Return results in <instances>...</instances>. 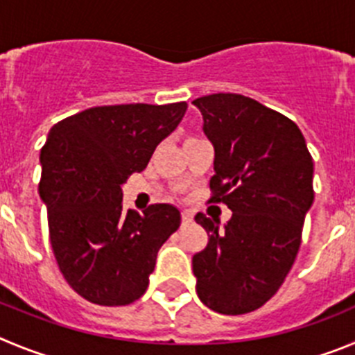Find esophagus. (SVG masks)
Returning <instances> with one entry per match:
<instances>
[{"instance_id":"34e87169","label":"esophagus","mask_w":355,"mask_h":355,"mask_svg":"<svg viewBox=\"0 0 355 355\" xmlns=\"http://www.w3.org/2000/svg\"><path fill=\"white\" fill-rule=\"evenodd\" d=\"M182 221L184 223L193 221V214H191V210H184V212H182Z\"/></svg>"}]
</instances>
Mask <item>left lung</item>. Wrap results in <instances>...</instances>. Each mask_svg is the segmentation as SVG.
Returning a JSON list of instances; mask_svg holds the SVG:
<instances>
[{"mask_svg": "<svg viewBox=\"0 0 355 355\" xmlns=\"http://www.w3.org/2000/svg\"><path fill=\"white\" fill-rule=\"evenodd\" d=\"M214 145L210 201L232 219L194 216L209 244L193 257L196 292L223 315L254 311L283 285L301 245L313 205V159L301 129L277 111L239 94L193 101Z\"/></svg>", "mask_w": 355, "mask_h": 355, "instance_id": "1", "label": "left lung"}]
</instances>
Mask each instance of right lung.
Segmentation results:
<instances>
[{"label": "right lung", "mask_w": 355, "mask_h": 355, "mask_svg": "<svg viewBox=\"0 0 355 355\" xmlns=\"http://www.w3.org/2000/svg\"><path fill=\"white\" fill-rule=\"evenodd\" d=\"M187 104L90 107L47 134L38 194L47 207L53 253L65 281L98 306H125L146 292L161 245L180 212L155 203L139 216L123 210L122 185L146 168Z\"/></svg>", "instance_id": "right-lung-1"}]
</instances>
